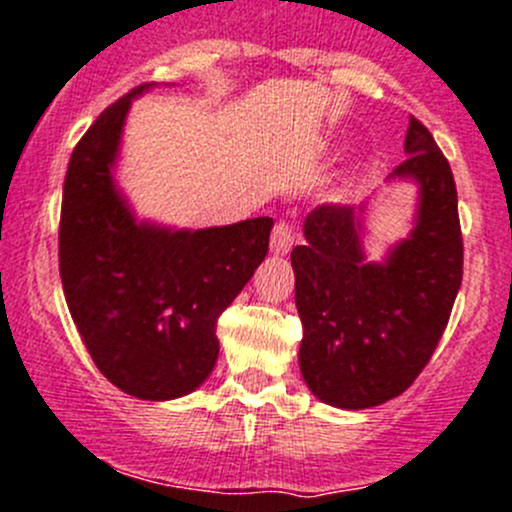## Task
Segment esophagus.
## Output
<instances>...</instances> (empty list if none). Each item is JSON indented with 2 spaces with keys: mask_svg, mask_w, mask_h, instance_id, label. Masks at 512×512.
<instances>
[{
  "mask_svg": "<svg viewBox=\"0 0 512 512\" xmlns=\"http://www.w3.org/2000/svg\"><path fill=\"white\" fill-rule=\"evenodd\" d=\"M293 239H295V234H293L291 221H286V219L276 221V226H273V231H271V251L276 256L288 254L293 246Z\"/></svg>",
  "mask_w": 512,
  "mask_h": 512,
  "instance_id": "34e87169",
  "label": "esophagus"
}]
</instances>
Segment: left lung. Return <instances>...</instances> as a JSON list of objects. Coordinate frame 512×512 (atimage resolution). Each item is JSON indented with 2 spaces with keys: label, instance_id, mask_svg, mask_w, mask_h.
Listing matches in <instances>:
<instances>
[{
  "label": "left lung",
  "instance_id": "1",
  "mask_svg": "<svg viewBox=\"0 0 512 512\" xmlns=\"http://www.w3.org/2000/svg\"><path fill=\"white\" fill-rule=\"evenodd\" d=\"M407 160L392 177L419 184L416 226L382 263L362 251V207L320 204L295 246L300 372L310 392L340 409L399 397L429 365L463 278V239L449 160L409 118Z\"/></svg>",
  "mask_w": 512,
  "mask_h": 512
}]
</instances>
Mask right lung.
<instances>
[{
  "mask_svg": "<svg viewBox=\"0 0 512 512\" xmlns=\"http://www.w3.org/2000/svg\"><path fill=\"white\" fill-rule=\"evenodd\" d=\"M142 83L98 115L63 182L59 271L83 345L108 382L150 402L194 392L219 357L217 320L268 254L271 217L197 231L135 221L113 182Z\"/></svg>",
  "mask_w": 512,
  "mask_h": 512,
  "instance_id": "obj_1",
  "label": "right lung"
}]
</instances>
